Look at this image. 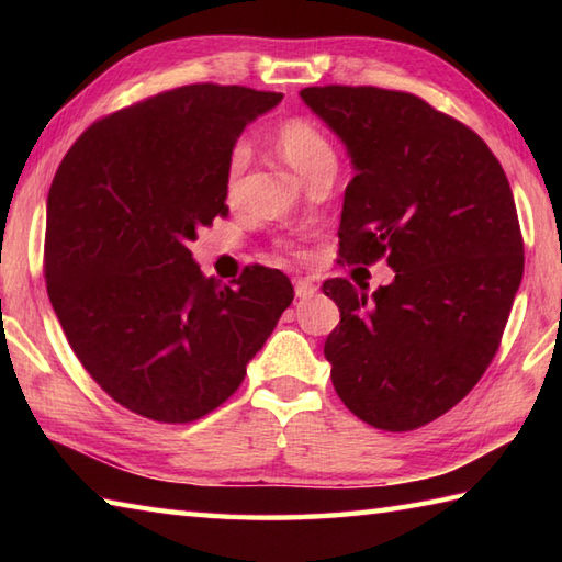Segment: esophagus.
<instances>
[{
  "label": "esophagus",
  "instance_id": "esophagus-1",
  "mask_svg": "<svg viewBox=\"0 0 562 562\" xmlns=\"http://www.w3.org/2000/svg\"><path fill=\"white\" fill-rule=\"evenodd\" d=\"M316 282L308 280V278H294V294L300 296V300H308V296L316 294Z\"/></svg>",
  "mask_w": 562,
  "mask_h": 562
}]
</instances>
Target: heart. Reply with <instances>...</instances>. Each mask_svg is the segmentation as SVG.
<instances>
[{
  "instance_id": "1",
  "label": "heart",
  "mask_w": 562,
  "mask_h": 562,
  "mask_svg": "<svg viewBox=\"0 0 562 562\" xmlns=\"http://www.w3.org/2000/svg\"><path fill=\"white\" fill-rule=\"evenodd\" d=\"M274 145H278L282 157L288 159V164L304 178V181L324 169H336L338 164L336 149H333L330 139L321 133L314 123L302 121V117L284 121L278 127V133H274ZM248 161H250V147L244 139L234 142L224 164L226 200H236L241 195Z\"/></svg>"
}]
</instances>
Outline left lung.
<instances>
[{
  "instance_id": "obj_1",
  "label": "left lung",
  "mask_w": 562,
  "mask_h": 562,
  "mask_svg": "<svg viewBox=\"0 0 562 562\" xmlns=\"http://www.w3.org/2000/svg\"><path fill=\"white\" fill-rule=\"evenodd\" d=\"M302 101L355 166L338 262L396 272L372 296L333 278L340 324L324 345L340 401L367 425L408 432L469 393L503 340L524 241L503 166L457 117L405 91L308 87Z\"/></svg>"
}]
</instances>
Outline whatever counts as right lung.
Masks as SVG:
<instances>
[{"label": "right lung", "instance_id": "obj_1", "mask_svg": "<svg viewBox=\"0 0 562 562\" xmlns=\"http://www.w3.org/2000/svg\"><path fill=\"white\" fill-rule=\"evenodd\" d=\"M282 93L190 83L101 117L47 193L45 284L71 350L123 408L193 423L241 386L294 300L290 278L248 266L232 284L188 250L226 217L224 164Z\"/></svg>", "mask_w": 562, "mask_h": 562}]
</instances>
